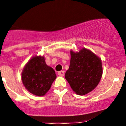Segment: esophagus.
Listing matches in <instances>:
<instances>
[{"mask_svg":"<svg viewBox=\"0 0 126 126\" xmlns=\"http://www.w3.org/2000/svg\"><path fill=\"white\" fill-rule=\"evenodd\" d=\"M58 75H59L60 76H63L64 75V72L63 71H60L58 73Z\"/></svg>","mask_w":126,"mask_h":126,"instance_id":"esophagus-1","label":"esophagus"}]
</instances>
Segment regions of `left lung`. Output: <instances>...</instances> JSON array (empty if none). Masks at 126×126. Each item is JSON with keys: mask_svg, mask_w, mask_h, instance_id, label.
Here are the masks:
<instances>
[{"mask_svg": "<svg viewBox=\"0 0 126 126\" xmlns=\"http://www.w3.org/2000/svg\"><path fill=\"white\" fill-rule=\"evenodd\" d=\"M70 54V64L64 77L75 93L85 95L100 81L103 75L101 60L85 48L78 52L71 50Z\"/></svg>", "mask_w": 126, "mask_h": 126, "instance_id": "8db88e82", "label": "left lung"}]
</instances>
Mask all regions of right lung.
Returning a JSON list of instances; mask_svg holds the SVG:
<instances>
[{
  "instance_id": "right-lung-1",
  "label": "right lung",
  "mask_w": 126,
  "mask_h": 126,
  "mask_svg": "<svg viewBox=\"0 0 126 126\" xmlns=\"http://www.w3.org/2000/svg\"><path fill=\"white\" fill-rule=\"evenodd\" d=\"M55 71L45 63L44 56L32 57L23 68L22 81L30 93L38 96H44L56 79Z\"/></svg>"
}]
</instances>
